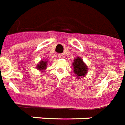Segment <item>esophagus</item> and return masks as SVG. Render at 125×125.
Masks as SVG:
<instances>
[{
  "instance_id": "34e87169",
  "label": "esophagus",
  "mask_w": 125,
  "mask_h": 125,
  "mask_svg": "<svg viewBox=\"0 0 125 125\" xmlns=\"http://www.w3.org/2000/svg\"><path fill=\"white\" fill-rule=\"evenodd\" d=\"M58 57H60L61 58H64V54L63 53H58Z\"/></svg>"
}]
</instances>
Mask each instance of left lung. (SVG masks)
I'll list each match as a JSON object with an SVG mask.
<instances>
[{
    "label": "left lung",
    "mask_w": 125,
    "mask_h": 125,
    "mask_svg": "<svg viewBox=\"0 0 125 125\" xmlns=\"http://www.w3.org/2000/svg\"><path fill=\"white\" fill-rule=\"evenodd\" d=\"M72 65L74 69L73 72L78 77V79L83 78L87 73V66L83 62V61L81 58L77 57L75 58L73 60V63Z\"/></svg>",
    "instance_id": "obj_1"
}]
</instances>
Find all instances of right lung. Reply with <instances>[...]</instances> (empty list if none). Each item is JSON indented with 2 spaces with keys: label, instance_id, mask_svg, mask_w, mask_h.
<instances>
[{
  "label": "right lung",
  "instance_id": "1",
  "mask_svg": "<svg viewBox=\"0 0 125 125\" xmlns=\"http://www.w3.org/2000/svg\"><path fill=\"white\" fill-rule=\"evenodd\" d=\"M46 65H47V61H43V60H42L40 62H39V63H38V65H37V70H44L46 69Z\"/></svg>",
  "mask_w": 125,
  "mask_h": 125
}]
</instances>
